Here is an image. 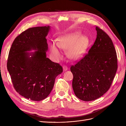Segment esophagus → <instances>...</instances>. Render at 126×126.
<instances>
[{
	"instance_id": "1",
	"label": "esophagus",
	"mask_w": 126,
	"mask_h": 126,
	"mask_svg": "<svg viewBox=\"0 0 126 126\" xmlns=\"http://www.w3.org/2000/svg\"><path fill=\"white\" fill-rule=\"evenodd\" d=\"M63 71H67L68 70V67L66 66H63Z\"/></svg>"
}]
</instances>
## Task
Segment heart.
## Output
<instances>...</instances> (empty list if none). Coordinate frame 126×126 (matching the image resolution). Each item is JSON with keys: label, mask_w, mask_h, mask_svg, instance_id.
I'll return each instance as SVG.
<instances>
[{"label": "heart", "mask_w": 126, "mask_h": 126, "mask_svg": "<svg viewBox=\"0 0 126 126\" xmlns=\"http://www.w3.org/2000/svg\"><path fill=\"white\" fill-rule=\"evenodd\" d=\"M88 40L85 36H81L79 32H75L60 37L57 44L50 45V51L54 58L59 60L62 58L61 49L68 50V55L71 58L78 59L84 53Z\"/></svg>", "instance_id": "b5f03b06"}]
</instances>
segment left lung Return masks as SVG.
Segmentation results:
<instances>
[{
  "label": "left lung",
  "instance_id": "obj_1",
  "mask_svg": "<svg viewBox=\"0 0 126 126\" xmlns=\"http://www.w3.org/2000/svg\"><path fill=\"white\" fill-rule=\"evenodd\" d=\"M97 38L88 52L70 67L76 96L85 101L96 100L110 88L118 68L116 49L109 36L96 26Z\"/></svg>",
  "mask_w": 126,
  "mask_h": 126
}]
</instances>
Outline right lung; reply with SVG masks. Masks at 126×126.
I'll use <instances>...</instances> for the list:
<instances>
[{"instance_id":"add662e5","label":"right lung","mask_w":126,"mask_h":126,"mask_svg":"<svg viewBox=\"0 0 126 126\" xmlns=\"http://www.w3.org/2000/svg\"><path fill=\"white\" fill-rule=\"evenodd\" d=\"M50 26L30 28L18 35L10 49L7 69L14 88L26 98L40 101L47 98L56 77L63 72L58 63L46 57V38ZM35 50L33 53L27 51Z\"/></svg>"}]
</instances>
